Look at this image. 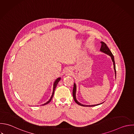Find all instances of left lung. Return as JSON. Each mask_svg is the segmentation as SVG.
<instances>
[{"label":"left lung","instance_id":"8db88e82","mask_svg":"<svg viewBox=\"0 0 134 134\" xmlns=\"http://www.w3.org/2000/svg\"><path fill=\"white\" fill-rule=\"evenodd\" d=\"M100 43H102L101 45V47L100 49V51L102 52H103L108 55H109L111 57V60L113 62V65H114V71H115V78H116V67H115V61H114V57L112 54V53L111 52L110 50L109 49V48H108V47L107 46V45L106 44V43H105L104 42L102 41L100 42ZM76 85L75 83H74V86H73V98L74 101L79 105L82 106H86V107H92V106H97L98 105H100L101 104H103L104 102L100 103V104H96V105H83L81 103H80V102H79L76 98Z\"/></svg>","mask_w":134,"mask_h":134}]
</instances>
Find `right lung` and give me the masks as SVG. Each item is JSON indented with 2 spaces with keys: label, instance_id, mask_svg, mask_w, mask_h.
<instances>
[{
  "label": "right lung",
  "instance_id": "right-lung-1",
  "mask_svg": "<svg viewBox=\"0 0 134 134\" xmlns=\"http://www.w3.org/2000/svg\"><path fill=\"white\" fill-rule=\"evenodd\" d=\"M61 77H58V78H57L55 80V81H54V83H53V92H52V95H51V97H50V99L48 101V102H47L46 103H44V104H42V105L43 106V105H46V104H48V103H49L50 102H51V99H52V97H53V95H54V90H55V88H56V87H57V84H58V82L60 81V80H61Z\"/></svg>",
  "mask_w": 134,
  "mask_h": 134
}]
</instances>
